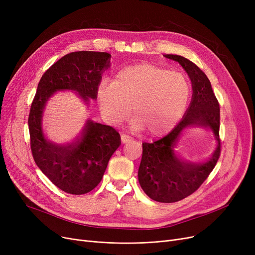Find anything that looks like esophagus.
Segmentation results:
<instances>
[{"label": "esophagus", "instance_id": "34e87169", "mask_svg": "<svg viewBox=\"0 0 255 255\" xmlns=\"http://www.w3.org/2000/svg\"><path fill=\"white\" fill-rule=\"evenodd\" d=\"M133 138L131 137V136H129V135H126V134H122L121 135V141H122L123 143H126V142H128V141H131Z\"/></svg>", "mask_w": 255, "mask_h": 255}]
</instances>
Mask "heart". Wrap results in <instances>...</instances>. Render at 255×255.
Here are the masks:
<instances>
[{
  "instance_id": "heart-1",
  "label": "heart",
  "mask_w": 255,
  "mask_h": 255,
  "mask_svg": "<svg viewBox=\"0 0 255 255\" xmlns=\"http://www.w3.org/2000/svg\"><path fill=\"white\" fill-rule=\"evenodd\" d=\"M190 94L189 80L184 74L152 64H138L118 71L113 84L101 83L97 100L110 124L123 123L132 107L135 127L158 137L178 124Z\"/></svg>"
}]
</instances>
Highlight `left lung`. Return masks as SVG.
Masks as SVG:
<instances>
[{
  "label": "left lung",
  "mask_w": 255,
  "mask_h": 255,
  "mask_svg": "<svg viewBox=\"0 0 255 255\" xmlns=\"http://www.w3.org/2000/svg\"><path fill=\"white\" fill-rule=\"evenodd\" d=\"M178 62L192 83V99L180 123L167 135L152 143H142L138 182L144 193L159 203H176L195 192L215 167L221 151L220 109L207 75L182 56L165 55ZM189 126L212 129L218 140L217 150L202 164L184 160L174 150L180 132Z\"/></svg>",
  "instance_id": "1"
}]
</instances>
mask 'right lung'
Wrapping results in <instances>:
<instances>
[{"mask_svg":"<svg viewBox=\"0 0 255 255\" xmlns=\"http://www.w3.org/2000/svg\"><path fill=\"white\" fill-rule=\"evenodd\" d=\"M111 57L100 51H74L64 56L44 72L31 105L28 124L33 158L51 183L67 193L79 195L95 188L121 144V136L113 127L88 120L72 142H52L42 128L45 104L57 91L65 90L76 92L87 104L90 99L96 100Z\"/></svg>","mask_w":255,"mask_h":255,"instance_id":"add662e5","label":"right lung"}]
</instances>
